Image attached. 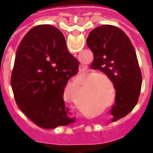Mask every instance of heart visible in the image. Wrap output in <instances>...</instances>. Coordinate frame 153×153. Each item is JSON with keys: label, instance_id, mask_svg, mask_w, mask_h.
Masks as SVG:
<instances>
[{"label": "heart", "instance_id": "obj_1", "mask_svg": "<svg viewBox=\"0 0 153 153\" xmlns=\"http://www.w3.org/2000/svg\"><path fill=\"white\" fill-rule=\"evenodd\" d=\"M100 74H101L97 73V72H93V73H92V75H93V77L98 76V75H100ZM101 76H102V78H104V77H105V75H101Z\"/></svg>", "mask_w": 153, "mask_h": 153}]
</instances>
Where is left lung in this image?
<instances>
[{
    "label": "left lung",
    "mask_w": 153,
    "mask_h": 153,
    "mask_svg": "<svg viewBox=\"0 0 153 153\" xmlns=\"http://www.w3.org/2000/svg\"><path fill=\"white\" fill-rule=\"evenodd\" d=\"M87 45L93 53L90 67L109 78L115 89L112 121L125 117L138 102L142 86L141 70L134 47L128 36L113 25H102L90 32Z\"/></svg>",
    "instance_id": "8db88e82"
}]
</instances>
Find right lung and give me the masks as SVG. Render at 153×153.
<instances>
[{
  "label": "right lung",
  "mask_w": 153,
  "mask_h": 153,
  "mask_svg": "<svg viewBox=\"0 0 153 153\" xmlns=\"http://www.w3.org/2000/svg\"><path fill=\"white\" fill-rule=\"evenodd\" d=\"M79 65L58 28L42 25L30 29L17 49L11 74L12 89L19 109L41 128L73 123L74 119L69 116L63 96Z\"/></svg>",
  "instance_id": "obj_1"
}]
</instances>
